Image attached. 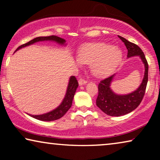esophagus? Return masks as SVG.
<instances>
[{
	"mask_svg": "<svg viewBox=\"0 0 160 160\" xmlns=\"http://www.w3.org/2000/svg\"><path fill=\"white\" fill-rule=\"evenodd\" d=\"M87 80H85L84 78H80L79 80H78V84L79 85H83V84H87Z\"/></svg>",
	"mask_w": 160,
	"mask_h": 160,
	"instance_id": "obj_1",
	"label": "esophagus"
}]
</instances>
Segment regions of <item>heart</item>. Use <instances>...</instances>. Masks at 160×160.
Segmentation results:
<instances>
[{
	"instance_id": "obj_1",
	"label": "heart",
	"mask_w": 160,
	"mask_h": 160,
	"mask_svg": "<svg viewBox=\"0 0 160 160\" xmlns=\"http://www.w3.org/2000/svg\"><path fill=\"white\" fill-rule=\"evenodd\" d=\"M78 64H91L94 75L106 76L116 68L122 58L119 48L106 43H91L83 46L79 49Z\"/></svg>"
}]
</instances>
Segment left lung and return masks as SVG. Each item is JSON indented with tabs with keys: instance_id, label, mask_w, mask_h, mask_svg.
Here are the masks:
<instances>
[{
	"instance_id": "left-lung-1",
	"label": "left lung",
	"mask_w": 160,
	"mask_h": 160,
	"mask_svg": "<svg viewBox=\"0 0 160 160\" xmlns=\"http://www.w3.org/2000/svg\"><path fill=\"white\" fill-rule=\"evenodd\" d=\"M118 36L127 47L128 58L140 56L144 63L145 73L143 82L138 88L133 92L124 95H117L110 88V84L114 75L100 81L98 84V95L96 100V105L105 113L111 117H120L135 110L143 100L148 82V65L143 51L138 45L130 42L123 37Z\"/></svg>"
}]
</instances>
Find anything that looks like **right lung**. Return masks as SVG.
Returning <instances> with one entry per match:
<instances>
[{
  "mask_svg": "<svg viewBox=\"0 0 160 160\" xmlns=\"http://www.w3.org/2000/svg\"><path fill=\"white\" fill-rule=\"evenodd\" d=\"M54 41L58 42L60 44H64L65 42V39L60 37L56 36H41V37H37L36 38H33L32 40L30 41L29 42L24 43V44L19 46L17 49L15 50V52L17 50L21 49L22 47H25L27 46H29L32 43L38 42V41ZM78 86V81L76 79V78L74 76H72L70 78L68 86L67 88V92L65 94V98L63 99L62 103L59 106L58 108L54 110L50 111L49 113H44V114L41 115H30V117L35 118V119L41 120V121H54V120H57L60 118L64 116L68 111L69 110L72 106V102H73V99L75 95L76 90L77 89Z\"/></svg>",
  "mask_w": 160,
  "mask_h": 160,
  "instance_id": "right-lung-1",
  "label": "right lung"
}]
</instances>
